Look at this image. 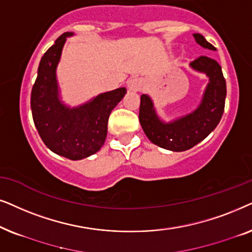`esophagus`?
Here are the masks:
<instances>
[{"label": "esophagus", "mask_w": 252, "mask_h": 252, "mask_svg": "<svg viewBox=\"0 0 252 252\" xmlns=\"http://www.w3.org/2000/svg\"><path fill=\"white\" fill-rule=\"evenodd\" d=\"M145 86V83L142 78H138V77H135V78L129 79L128 82V87L131 92H139L142 91Z\"/></svg>", "instance_id": "1"}]
</instances>
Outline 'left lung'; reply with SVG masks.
<instances>
[{"label": "left lung", "instance_id": "left-lung-1", "mask_svg": "<svg viewBox=\"0 0 252 252\" xmlns=\"http://www.w3.org/2000/svg\"><path fill=\"white\" fill-rule=\"evenodd\" d=\"M193 38L203 48L217 50L199 33H193ZM190 68L196 72L205 73L209 78L200 103L191 113L166 122L158 115L151 96H140L139 122L147 138L173 152L187 151L205 139L217 128L224 109L226 80L219 63L207 56H200L190 63Z\"/></svg>", "mask_w": 252, "mask_h": 252}]
</instances>
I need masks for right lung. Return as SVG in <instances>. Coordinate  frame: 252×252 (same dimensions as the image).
Instances as JSON below:
<instances>
[{
  "label": "right lung",
  "mask_w": 252,
  "mask_h": 252,
  "mask_svg": "<svg viewBox=\"0 0 252 252\" xmlns=\"http://www.w3.org/2000/svg\"><path fill=\"white\" fill-rule=\"evenodd\" d=\"M72 35V32L63 33L43 54L32 87L31 109L45 145L59 156L82 160L98 152L105 144L109 115L126 95V89L100 93L77 107L65 105L60 94L56 69L66 38Z\"/></svg>",
  "instance_id": "right-lung-1"
}]
</instances>
